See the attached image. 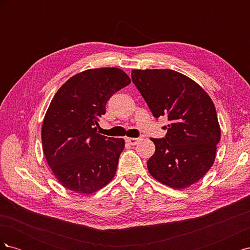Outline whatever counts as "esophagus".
Segmentation results:
<instances>
[{
    "label": "esophagus",
    "mask_w": 250,
    "mask_h": 250,
    "mask_svg": "<svg viewBox=\"0 0 250 250\" xmlns=\"http://www.w3.org/2000/svg\"><path fill=\"white\" fill-rule=\"evenodd\" d=\"M125 141H126V143L129 144V145H135V144L139 142V139H137V138H126Z\"/></svg>",
    "instance_id": "34e87169"
}]
</instances>
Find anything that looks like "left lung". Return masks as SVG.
<instances>
[{
    "label": "left lung",
    "instance_id": "obj_1",
    "mask_svg": "<svg viewBox=\"0 0 250 250\" xmlns=\"http://www.w3.org/2000/svg\"><path fill=\"white\" fill-rule=\"evenodd\" d=\"M131 79L154 118H168L167 134L151 139L155 152L149 173L162 184L185 188L202 178L214 164L220 126L215 105L203 88L173 70H132Z\"/></svg>",
    "mask_w": 250,
    "mask_h": 250
}]
</instances>
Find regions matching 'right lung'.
Instances as JSON below:
<instances>
[{
	"instance_id": "right-lung-1",
	"label": "right lung",
	"mask_w": 250,
	"mask_h": 250,
	"mask_svg": "<svg viewBox=\"0 0 250 250\" xmlns=\"http://www.w3.org/2000/svg\"><path fill=\"white\" fill-rule=\"evenodd\" d=\"M130 82L117 67L86 70L67 80L52 99L42 124V150L67 190L92 194L115 176L125 141L99 134L97 126L109 98Z\"/></svg>"
}]
</instances>
